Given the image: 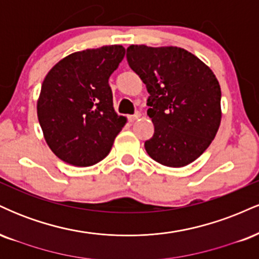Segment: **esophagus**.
Instances as JSON below:
<instances>
[{"label":"esophagus","mask_w":259,"mask_h":259,"mask_svg":"<svg viewBox=\"0 0 259 259\" xmlns=\"http://www.w3.org/2000/svg\"><path fill=\"white\" fill-rule=\"evenodd\" d=\"M140 117H141V114H140V113L138 112V113H135V114H133V115H127V119H129V121H135L136 119H139Z\"/></svg>","instance_id":"34e87169"}]
</instances>
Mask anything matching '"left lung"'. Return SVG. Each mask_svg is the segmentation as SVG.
<instances>
[{"mask_svg":"<svg viewBox=\"0 0 259 259\" xmlns=\"http://www.w3.org/2000/svg\"><path fill=\"white\" fill-rule=\"evenodd\" d=\"M130 68L150 94L147 115L154 134L145 142L146 152L159 164L181 168L207 150L222 120V91L207 64L177 46L132 45Z\"/></svg>","mask_w":259,"mask_h":259,"instance_id":"1","label":"left lung"}]
</instances>
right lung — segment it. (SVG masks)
<instances>
[{"label":"right lung","mask_w":259,"mask_h":259,"mask_svg":"<svg viewBox=\"0 0 259 259\" xmlns=\"http://www.w3.org/2000/svg\"><path fill=\"white\" fill-rule=\"evenodd\" d=\"M125 56L121 45L70 53L45 76L37 100L44 138L59 159L90 167L109 153L126 118L113 107L108 79Z\"/></svg>","instance_id":"right-lung-1"}]
</instances>
